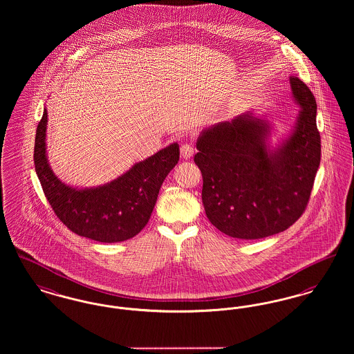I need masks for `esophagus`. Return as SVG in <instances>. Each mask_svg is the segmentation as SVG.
<instances>
[{
	"label": "esophagus",
	"instance_id": "1",
	"mask_svg": "<svg viewBox=\"0 0 354 354\" xmlns=\"http://www.w3.org/2000/svg\"><path fill=\"white\" fill-rule=\"evenodd\" d=\"M193 154H194V149H193V147L192 145H189V144H184L183 147H181V156H183V158H190V157H193Z\"/></svg>",
	"mask_w": 354,
	"mask_h": 354
}]
</instances>
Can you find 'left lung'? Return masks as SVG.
Segmentation results:
<instances>
[{"mask_svg":"<svg viewBox=\"0 0 354 354\" xmlns=\"http://www.w3.org/2000/svg\"><path fill=\"white\" fill-rule=\"evenodd\" d=\"M299 106L285 137L273 142L274 122L249 109L200 133L194 162L203 173L209 221L233 239L257 240L286 230L304 213L321 160L316 98L295 75Z\"/></svg>","mask_w":354,"mask_h":354,"instance_id":"1","label":"left lung"}]
</instances>
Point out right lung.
<instances>
[{
  "label": "right lung",
  "mask_w": 354,
  "mask_h": 354,
  "mask_svg": "<svg viewBox=\"0 0 354 354\" xmlns=\"http://www.w3.org/2000/svg\"><path fill=\"white\" fill-rule=\"evenodd\" d=\"M48 111L37 127L35 165L44 193L57 217L72 232L94 241H127L149 221L158 192L180 160V147L171 142L148 158L133 164L112 181L78 187L62 183L48 160Z\"/></svg>",
  "instance_id": "obj_1"
}]
</instances>
